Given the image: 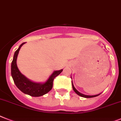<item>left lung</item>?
Returning a JSON list of instances; mask_svg holds the SVG:
<instances>
[{
    "instance_id": "obj_1",
    "label": "left lung",
    "mask_w": 121,
    "mask_h": 121,
    "mask_svg": "<svg viewBox=\"0 0 121 121\" xmlns=\"http://www.w3.org/2000/svg\"><path fill=\"white\" fill-rule=\"evenodd\" d=\"M72 88L73 90V91H74L78 95L80 96H82V97H83V98H93V97H96V96H97L99 95L100 94H98V95H83L82 94V93H80L78 91H77L76 90V88L74 87V86H73V85L72 83Z\"/></svg>"
}]
</instances>
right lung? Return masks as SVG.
Masks as SVG:
<instances>
[{"mask_svg": "<svg viewBox=\"0 0 121 121\" xmlns=\"http://www.w3.org/2000/svg\"><path fill=\"white\" fill-rule=\"evenodd\" d=\"M25 43H23L19 46L14 54L13 59L11 64V75L13 78L15 84L21 91L25 94L31 96L38 97L46 94L49 91L53 86V80L55 78L62 72L63 69L60 70H55L44 83H37L32 82L27 78L25 75L20 72L17 65V59L19 51L21 47Z\"/></svg>", "mask_w": 121, "mask_h": 121, "instance_id": "right-lung-1", "label": "right lung"}]
</instances>
